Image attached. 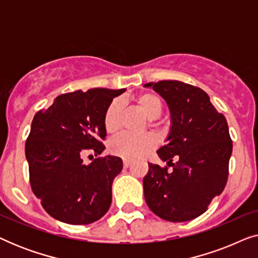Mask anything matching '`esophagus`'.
<instances>
[{"mask_svg":"<svg viewBox=\"0 0 258 258\" xmlns=\"http://www.w3.org/2000/svg\"><path fill=\"white\" fill-rule=\"evenodd\" d=\"M130 164H132V161L130 160H123V165H124V167H129Z\"/></svg>","mask_w":258,"mask_h":258,"instance_id":"1","label":"esophagus"}]
</instances>
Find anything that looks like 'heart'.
Masks as SVG:
<instances>
[{
    "label": "heart",
    "instance_id": "obj_1",
    "mask_svg": "<svg viewBox=\"0 0 258 258\" xmlns=\"http://www.w3.org/2000/svg\"><path fill=\"white\" fill-rule=\"evenodd\" d=\"M136 108L149 121L157 119L163 110V103L160 96L154 93H142L134 98ZM104 128L108 134H116L121 129L122 107L118 101H112L104 112ZM156 146V140L153 135L143 136L121 135L116 137L109 144V150L115 156L125 160H136L149 154Z\"/></svg>",
    "mask_w": 258,
    "mask_h": 258
}]
</instances>
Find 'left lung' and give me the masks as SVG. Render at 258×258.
Returning <instances> with one entry per match:
<instances>
[{"label":"left lung","mask_w":258,"mask_h":258,"mask_svg":"<svg viewBox=\"0 0 258 258\" xmlns=\"http://www.w3.org/2000/svg\"><path fill=\"white\" fill-rule=\"evenodd\" d=\"M144 87L160 94L170 110V133L157 155L172 167L168 171V167L148 163L144 199L150 210L163 220H194L206 213L227 184L232 153L227 119L201 88L179 81H160Z\"/></svg>","instance_id":"1"}]
</instances>
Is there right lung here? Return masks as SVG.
<instances>
[{
    "mask_svg": "<svg viewBox=\"0 0 258 258\" xmlns=\"http://www.w3.org/2000/svg\"><path fill=\"white\" fill-rule=\"evenodd\" d=\"M124 91L95 88L62 94L35 114L26 142L29 179L51 217L90 224L110 208L112 181L122 170V160L109 155L84 164L83 156L105 149L104 112Z\"/></svg>",
    "mask_w": 258,
    "mask_h": 258,
    "instance_id": "1",
    "label": "right lung"
}]
</instances>
